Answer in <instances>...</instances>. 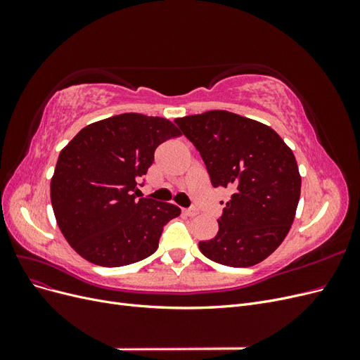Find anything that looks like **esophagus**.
Wrapping results in <instances>:
<instances>
[{
	"instance_id": "esophagus-1",
	"label": "esophagus",
	"mask_w": 360,
	"mask_h": 360,
	"mask_svg": "<svg viewBox=\"0 0 360 360\" xmlns=\"http://www.w3.org/2000/svg\"><path fill=\"white\" fill-rule=\"evenodd\" d=\"M183 213L188 214V216H197L198 210L197 209H183Z\"/></svg>"
}]
</instances>
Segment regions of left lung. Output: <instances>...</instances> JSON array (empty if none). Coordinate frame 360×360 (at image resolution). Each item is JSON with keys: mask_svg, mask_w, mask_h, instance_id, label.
I'll return each mask as SVG.
<instances>
[{"mask_svg": "<svg viewBox=\"0 0 360 360\" xmlns=\"http://www.w3.org/2000/svg\"><path fill=\"white\" fill-rule=\"evenodd\" d=\"M200 151L213 188L231 191L219 231L201 240L214 263L249 267L282 243L296 214L302 179L296 158L269 126L228 111L174 120Z\"/></svg>", "mask_w": 360, "mask_h": 360, "instance_id": "1", "label": "left lung"}]
</instances>
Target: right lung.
Masks as SVG:
<instances>
[{
    "mask_svg": "<svg viewBox=\"0 0 360 360\" xmlns=\"http://www.w3.org/2000/svg\"><path fill=\"white\" fill-rule=\"evenodd\" d=\"M167 118L126 112L84 127L61 150L51 201L69 245L93 264L120 267L155 252L177 205L138 198L156 148L180 136Z\"/></svg>",
    "mask_w": 360,
    "mask_h": 360,
    "instance_id": "1",
    "label": "right lung"
}]
</instances>
